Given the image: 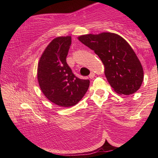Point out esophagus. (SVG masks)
I'll use <instances>...</instances> for the list:
<instances>
[{"label":"esophagus","instance_id":"obj_1","mask_svg":"<svg viewBox=\"0 0 158 158\" xmlns=\"http://www.w3.org/2000/svg\"><path fill=\"white\" fill-rule=\"evenodd\" d=\"M95 77V73H90V75H89V77L90 79H92V78H93V77Z\"/></svg>","mask_w":158,"mask_h":158}]
</instances>
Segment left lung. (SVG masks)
Masks as SVG:
<instances>
[{
	"label": "left lung",
	"mask_w": 158,
	"mask_h": 158,
	"mask_svg": "<svg viewBox=\"0 0 158 158\" xmlns=\"http://www.w3.org/2000/svg\"><path fill=\"white\" fill-rule=\"evenodd\" d=\"M79 40L93 50L105 66V74L117 93L128 95L139 89L143 79L142 66L130 44L118 35H84Z\"/></svg>",
	"instance_id": "8db88e82"
}]
</instances>
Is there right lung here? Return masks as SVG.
I'll use <instances>...</instances> for the list:
<instances>
[{"mask_svg":"<svg viewBox=\"0 0 158 158\" xmlns=\"http://www.w3.org/2000/svg\"><path fill=\"white\" fill-rule=\"evenodd\" d=\"M72 43L70 36L53 39L45 49L37 67L40 87L48 100L58 106L77 105L89 89V79L74 75L66 62Z\"/></svg>","mask_w":158,"mask_h":158,"instance_id":"1","label":"right lung"}]
</instances>
